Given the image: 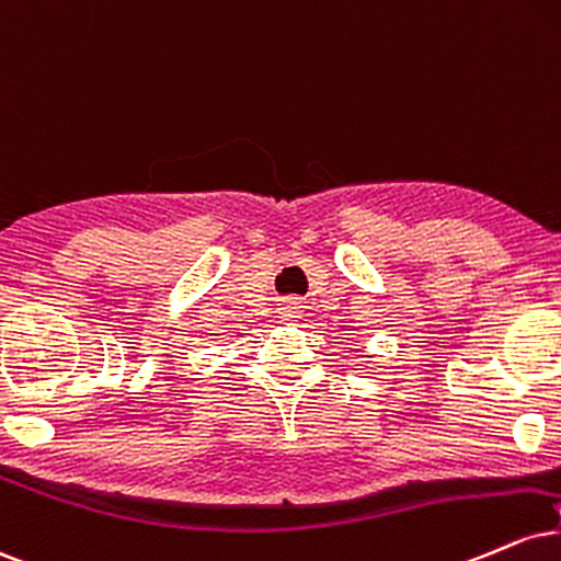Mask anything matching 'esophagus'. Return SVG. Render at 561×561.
Returning <instances> with one entry per match:
<instances>
[{"mask_svg":"<svg viewBox=\"0 0 561 561\" xmlns=\"http://www.w3.org/2000/svg\"><path fill=\"white\" fill-rule=\"evenodd\" d=\"M280 314H283V318H286V320L299 318V314H301V305H299V301H296V299H286V301H283V305H280Z\"/></svg>","mask_w":561,"mask_h":561,"instance_id":"34e87169","label":"esophagus"}]
</instances>
